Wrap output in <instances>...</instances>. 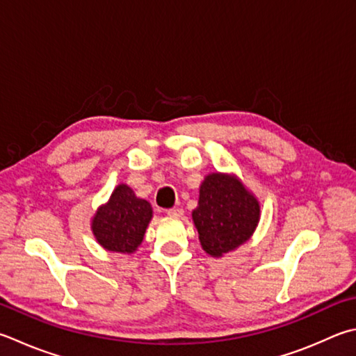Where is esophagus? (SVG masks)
<instances>
[{"instance_id":"obj_1","label":"esophagus","mask_w":356,"mask_h":356,"mask_svg":"<svg viewBox=\"0 0 356 356\" xmlns=\"http://www.w3.org/2000/svg\"><path fill=\"white\" fill-rule=\"evenodd\" d=\"M165 213L169 217H173V218H179V217H183V209H179V207H172V209H167L165 211Z\"/></svg>"}]
</instances>
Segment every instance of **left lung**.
<instances>
[{
  "mask_svg": "<svg viewBox=\"0 0 356 356\" xmlns=\"http://www.w3.org/2000/svg\"><path fill=\"white\" fill-rule=\"evenodd\" d=\"M192 220L201 248L218 259L252 237L260 221V201L237 175L212 172L200 186Z\"/></svg>",
  "mask_w": 356,
  "mask_h": 356,
  "instance_id": "1",
  "label": "left lung"
}]
</instances>
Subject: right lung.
<instances>
[{
	"mask_svg": "<svg viewBox=\"0 0 356 356\" xmlns=\"http://www.w3.org/2000/svg\"><path fill=\"white\" fill-rule=\"evenodd\" d=\"M152 217L149 201L136 197L130 186L120 183L108 201L97 207L91 218V231L104 250L133 254L143 243Z\"/></svg>",
	"mask_w": 356,
	"mask_h": 356,
	"instance_id": "1",
	"label": "right lung"
}]
</instances>
